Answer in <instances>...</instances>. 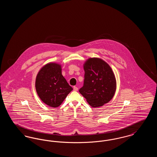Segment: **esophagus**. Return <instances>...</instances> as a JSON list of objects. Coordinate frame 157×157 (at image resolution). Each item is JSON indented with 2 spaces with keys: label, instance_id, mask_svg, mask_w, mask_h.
<instances>
[{
  "label": "esophagus",
  "instance_id": "34e87169",
  "mask_svg": "<svg viewBox=\"0 0 157 157\" xmlns=\"http://www.w3.org/2000/svg\"><path fill=\"white\" fill-rule=\"evenodd\" d=\"M78 90V87H77V86H74V90H75V91H77Z\"/></svg>",
  "mask_w": 157,
  "mask_h": 157
}]
</instances>
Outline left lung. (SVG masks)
<instances>
[{
    "label": "left lung",
    "mask_w": 157,
    "mask_h": 157,
    "mask_svg": "<svg viewBox=\"0 0 157 157\" xmlns=\"http://www.w3.org/2000/svg\"><path fill=\"white\" fill-rule=\"evenodd\" d=\"M83 68V85L79 92L91 106L99 107L108 103L116 90V79L109 65L94 58L88 60Z\"/></svg>",
    "instance_id": "8db88e82"
}]
</instances>
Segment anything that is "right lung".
Segmentation results:
<instances>
[{"label": "right lung", "instance_id": "add662e5", "mask_svg": "<svg viewBox=\"0 0 157 157\" xmlns=\"http://www.w3.org/2000/svg\"><path fill=\"white\" fill-rule=\"evenodd\" d=\"M35 87L40 99L53 108L60 105L73 90L62 75L60 65L54 63H48L40 70Z\"/></svg>", "mask_w": 157, "mask_h": 157}]
</instances>
